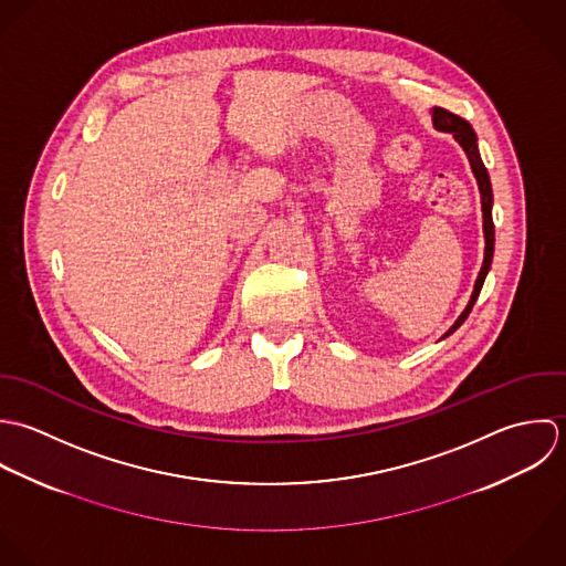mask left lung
Wrapping results in <instances>:
<instances>
[{
	"label": "left lung",
	"instance_id": "8db88e82",
	"mask_svg": "<svg viewBox=\"0 0 566 566\" xmlns=\"http://www.w3.org/2000/svg\"><path fill=\"white\" fill-rule=\"evenodd\" d=\"M433 124L436 128L440 130H449L452 133V137L461 144V148L465 150L468 155V161L472 166V172L476 177V184H479V192H481V212H483V233H485V255H483V264H481V271H479V277L474 282V291L470 295V302L468 306L463 308V313L457 317V322L449 328V333L444 337H449L451 333H454L463 322L465 317L470 315L479 293H481V286H483V280L490 271V264H492V253H494V223H492V186H490V177H488V170L481 161V155H479V148H476V135L472 130V126L459 117L457 114H452L449 109H442V107H436L433 109Z\"/></svg>",
	"mask_w": 566,
	"mask_h": 566
}]
</instances>
